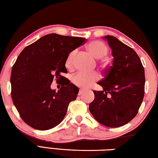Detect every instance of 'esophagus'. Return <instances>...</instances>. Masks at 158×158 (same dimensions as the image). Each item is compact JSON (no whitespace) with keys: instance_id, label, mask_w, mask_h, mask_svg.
<instances>
[{"instance_id":"esophagus-1","label":"esophagus","mask_w":158,"mask_h":158,"mask_svg":"<svg viewBox=\"0 0 158 158\" xmlns=\"http://www.w3.org/2000/svg\"><path fill=\"white\" fill-rule=\"evenodd\" d=\"M85 92V90H84V89H80L79 90V93H78V95H82L83 93H84Z\"/></svg>"}]
</instances>
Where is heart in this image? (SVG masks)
<instances>
[{
  "instance_id": "b5f03b06",
  "label": "heart",
  "mask_w": 158,
  "mask_h": 158,
  "mask_svg": "<svg viewBox=\"0 0 158 158\" xmlns=\"http://www.w3.org/2000/svg\"><path fill=\"white\" fill-rule=\"evenodd\" d=\"M86 48L89 52L96 58H101L107 54L108 47L104 42L100 40H93L87 44ZM75 51H73L69 53L65 60V67L70 69L73 67V58L75 56ZM100 78L99 74L93 72H79L73 77L72 81L74 85L81 88H87L92 85L95 81Z\"/></svg>"
}]
</instances>
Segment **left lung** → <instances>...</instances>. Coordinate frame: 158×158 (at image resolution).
<instances>
[{
	"label": "left lung",
	"instance_id": "left-lung-1",
	"mask_svg": "<svg viewBox=\"0 0 158 158\" xmlns=\"http://www.w3.org/2000/svg\"><path fill=\"white\" fill-rule=\"evenodd\" d=\"M103 38L112 50L113 64L98 83L103 90L93 91L95 99L89 105V110L103 125L121 127L138 113L144 95L145 73L135 50L114 36Z\"/></svg>",
	"mask_w": 158,
	"mask_h": 158
}]
</instances>
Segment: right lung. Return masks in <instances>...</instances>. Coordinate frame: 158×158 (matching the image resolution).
Listing matches in <instances>:
<instances>
[{"label": "right lung", "instance_id": "add662e5", "mask_svg": "<svg viewBox=\"0 0 158 158\" xmlns=\"http://www.w3.org/2000/svg\"><path fill=\"white\" fill-rule=\"evenodd\" d=\"M85 41L82 37L48 34L21 52L12 69L11 95L21 118L29 126L47 130L63 120L79 89L61 73H68V55ZM54 77L62 81L58 92L50 88Z\"/></svg>", "mask_w": 158, "mask_h": 158}]
</instances>
